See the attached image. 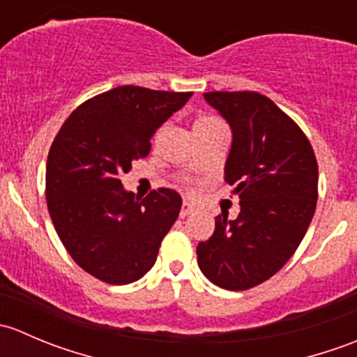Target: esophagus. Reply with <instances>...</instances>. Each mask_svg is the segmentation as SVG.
<instances>
[{"instance_id":"1","label":"esophagus","mask_w":357,"mask_h":357,"mask_svg":"<svg viewBox=\"0 0 357 357\" xmlns=\"http://www.w3.org/2000/svg\"><path fill=\"white\" fill-rule=\"evenodd\" d=\"M193 204H190L188 200H185L183 202V205H181V211H179V215H181V218H186V215H190L193 212Z\"/></svg>"}]
</instances>
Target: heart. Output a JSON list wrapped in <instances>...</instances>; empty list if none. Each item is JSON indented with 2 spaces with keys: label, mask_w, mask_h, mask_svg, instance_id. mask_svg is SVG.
Instances as JSON below:
<instances>
[{
  "label": "heart",
  "mask_w": 357,
  "mask_h": 357,
  "mask_svg": "<svg viewBox=\"0 0 357 357\" xmlns=\"http://www.w3.org/2000/svg\"><path fill=\"white\" fill-rule=\"evenodd\" d=\"M218 122H221L218 117H211V115H202V117L195 119V122H193V131H195V129H200V128H207V126L218 124Z\"/></svg>",
  "instance_id": "obj_1"
}]
</instances>
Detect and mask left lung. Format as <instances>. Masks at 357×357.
Here are the masks:
<instances>
[{"instance_id": "8db88e82", "label": "left lung", "mask_w": 357, "mask_h": 357, "mask_svg": "<svg viewBox=\"0 0 357 357\" xmlns=\"http://www.w3.org/2000/svg\"><path fill=\"white\" fill-rule=\"evenodd\" d=\"M204 98L231 128L225 181L236 186L240 214L215 218L197 261L214 285L248 290L276 275L301 245L316 211L318 162L307 136L268 96L211 91Z\"/></svg>"}]
</instances>
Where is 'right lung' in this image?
<instances>
[{
  "label": "right lung",
  "instance_id": "1",
  "mask_svg": "<svg viewBox=\"0 0 357 357\" xmlns=\"http://www.w3.org/2000/svg\"><path fill=\"white\" fill-rule=\"evenodd\" d=\"M193 93L119 86L68 115L46 162V202L63 247L86 273L128 285L150 271L181 211L174 190L145 199L122 188L131 162L150 153L153 132Z\"/></svg>",
  "mask_w": 357,
  "mask_h": 357
}]
</instances>
